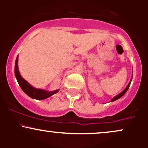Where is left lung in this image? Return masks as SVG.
<instances>
[{
  "instance_id": "obj_1",
  "label": "left lung",
  "mask_w": 148,
  "mask_h": 148,
  "mask_svg": "<svg viewBox=\"0 0 148 148\" xmlns=\"http://www.w3.org/2000/svg\"><path fill=\"white\" fill-rule=\"evenodd\" d=\"M132 78H131V80H130V83H129L128 85H127V87L125 88V89L123 91H122L120 93V94L117 95L116 96H115L114 97H113V99H111V101H115V100H117V99H120V97H123V96L124 95H125V93H126V92L127 91V90H128V89H129V88H130V84H131V82H132Z\"/></svg>"
}]
</instances>
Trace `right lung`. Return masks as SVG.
Returning a JSON list of instances; mask_svg holds the SVG:
<instances>
[{
	"mask_svg": "<svg viewBox=\"0 0 148 148\" xmlns=\"http://www.w3.org/2000/svg\"><path fill=\"white\" fill-rule=\"evenodd\" d=\"M18 56H17L16 61H15L14 66L15 77H16V80H17L18 84L19 85L20 87H21L22 90L27 95L29 96L30 97L33 98V99L42 100L47 99V98L52 96L53 95L56 94V93H57L59 91V89L53 91H47L43 89H40V88H35L33 86H31L20 74L18 67Z\"/></svg>",
	"mask_w": 148,
	"mask_h": 148,
	"instance_id": "add662e5",
	"label": "right lung"
}]
</instances>
